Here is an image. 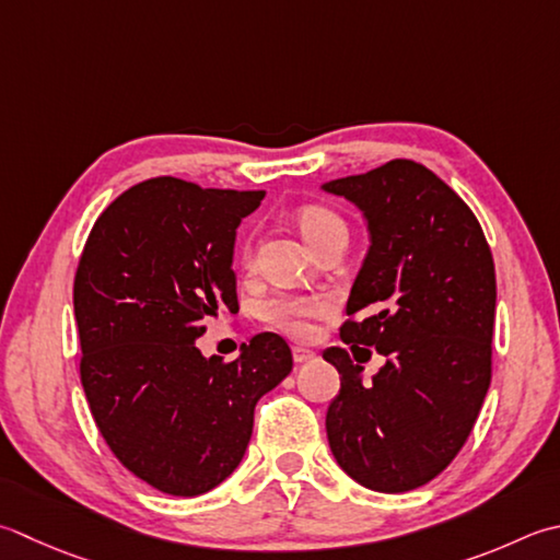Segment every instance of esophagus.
<instances>
[{"label": "esophagus", "instance_id": "1", "mask_svg": "<svg viewBox=\"0 0 560 560\" xmlns=\"http://www.w3.org/2000/svg\"><path fill=\"white\" fill-rule=\"evenodd\" d=\"M315 359V352H311V349H305V347H293V361L295 364H308V361H313Z\"/></svg>", "mask_w": 560, "mask_h": 560}]
</instances>
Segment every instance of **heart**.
I'll use <instances>...</instances> for the list:
<instances>
[{
  "label": "heart",
  "instance_id": "heart-1",
  "mask_svg": "<svg viewBox=\"0 0 560 560\" xmlns=\"http://www.w3.org/2000/svg\"><path fill=\"white\" fill-rule=\"evenodd\" d=\"M299 228L303 237L308 240V245L315 249V245L325 240L337 228H345V221L339 218L335 211L325 206L308 203L303 206L299 215ZM245 257H249V247L245 249ZM330 308V303L325 299H317V295H289V293H279L271 295V299H265L257 305V315L261 323H267L269 327L279 332H287L291 337H305L311 332V320L313 317H320Z\"/></svg>",
  "mask_w": 560,
  "mask_h": 560
}]
</instances>
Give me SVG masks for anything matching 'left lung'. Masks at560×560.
<instances>
[{
    "instance_id": "1",
    "label": "left lung",
    "mask_w": 560,
    "mask_h": 560,
    "mask_svg": "<svg viewBox=\"0 0 560 560\" xmlns=\"http://www.w3.org/2000/svg\"><path fill=\"white\" fill-rule=\"evenodd\" d=\"M323 189L352 201L371 237L339 337L354 357H386L364 386L347 349H325L342 381L327 442L364 488L415 490L462 452L490 388L495 265L474 211L420 162L390 160Z\"/></svg>"
}]
</instances>
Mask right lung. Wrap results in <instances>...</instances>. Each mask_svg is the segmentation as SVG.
<instances>
[{
  "instance_id": "obj_1",
  "label": "right lung",
  "mask_w": 560,
  "mask_h": 560,
  "mask_svg": "<svg viewBox=\"0 0 560 560\" xmlns=\"http://www.w3.org/2000/svg\"><path fill=\"white\" fill-rule=\"evenodd\" d=\"M261 199L140 182L96 218L74 273L92 418L118 462L167 495H201L233 474L257 400L293 369L273 332L252 337L235 361L196 347L218 311L237 313L235 230Z\"/></svg>"
}]
</instances>
